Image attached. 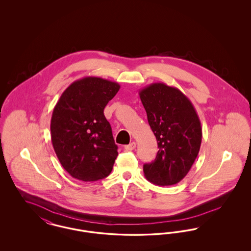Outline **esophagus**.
Listing matches in <instances>:
<instances>
[{
	"mask_svg": "<svg viewBox=\"0 0 251 251\" xmlns=\"http://www.w3.org/2000/svg\"><path fill=\"white\" fill-rule=\"evenodd\" d=\"M135 148H136V143H135V142H131V143L129 144V145H126L124 149H125L126 151H133Z\"/></svg>",
	"mask_w": 251,
	"mask_h": 251,
	"instance_id": "obj_1",
	"label": "esophagus"
}]
</instances>
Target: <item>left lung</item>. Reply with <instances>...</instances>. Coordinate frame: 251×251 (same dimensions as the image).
Here are the masks:
<instances>
[{
    "mask_svg": "<svg viewBox=\"0 0 251 251\" xmlns=\"http://www.w3.org/2000/svg\"><path fill=\"white\" fill-rule=\"evenodd\" d=\"M139 96L159 148L155 160L143 166L145 177L161 186L176 184L199 154L201 120L189 99L176 87L154 83L141 89Z\"/></svg>",
    "mask_w": 251,
    "mask_h": 251,
    "instance_id": "left-lung-1",
    "label": "left lung"
}]
</instances>
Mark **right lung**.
<instances>
[{
	"mask_svg": "<svg viewBox=\"0 0 251 251\" xmlns=\"http://www.w3.org/2000/svg\"><path fill=\"white\" fill-rule=\"evenodd\" d=\"M120 85L99 77L73 82L60 97L50 120V136L60 164L74 179L95 181L111 173L118 156L103 110Z\"/></svg>",
	"mask_w": 251,
	"mask_h": 251,
	"instance_id": "1",
	"label": "right lung"
}]
</instances>
